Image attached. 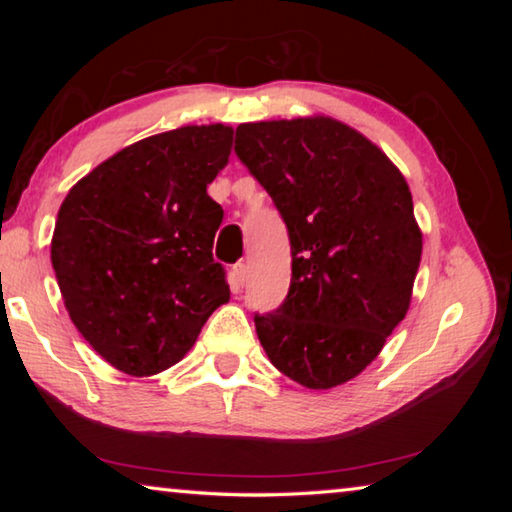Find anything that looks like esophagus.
Wrapping results in <instances>:
<instances>
[{"label":"esophagus","instance_id":"esophagus-1","mask_svg":"<svg viewBox=\"0 0 512 512\" xmlns=\"http://www.w3.org/2000/svg\"><path fill=\"white\" fill-rule=\"evenodd\" d=\"M232 275H235V284H237V291H239L241 287H244V282L248 277V266L244 262L235 264V266H232Z\"/></svg>","mask_w":512,"mask_h":512}]
</instances>
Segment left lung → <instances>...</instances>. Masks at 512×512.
<instances>
[{
  "mask_svg": "<svg viewBox=\"0 0 512 512\" xmlns=\"http://www.w3.org/2000/svg\"><path fill=\"white\" fill-rule=\"evenodd\" d=\"M239 160L289 230L291 287L255 314L273 366L327 391L366 370L411 305L422 232L400 169L332 117L237 126Z\"/></svg>",
  "mask_w": 512,
  "mask_h": 512,
  "instance_id": "8db88e82",
  "label": "left lung"
}]
</instances>
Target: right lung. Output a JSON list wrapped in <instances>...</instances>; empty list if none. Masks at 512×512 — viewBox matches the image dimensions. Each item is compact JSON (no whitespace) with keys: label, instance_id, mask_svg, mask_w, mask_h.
I'll return each mask as SVG.
<instances>
[{"label":"right lung","instance_id":"add662e5","mask_svg":"<svg viewBox=\"0 0 512 512\" xmlns=\"http://www.w3.org/2000/svg\"><path fill=\"white\" fill-rule=\"evenodd\" d=\"M232 128L151 135L81 178L58 210L51 264L65 309L110 366L133 377L171 368L230 300L212 246L223 210L207 196Z\"/></svg>","mask_w":512,"mask_h":512}]
</instances>
